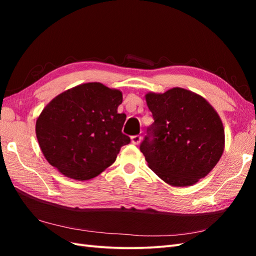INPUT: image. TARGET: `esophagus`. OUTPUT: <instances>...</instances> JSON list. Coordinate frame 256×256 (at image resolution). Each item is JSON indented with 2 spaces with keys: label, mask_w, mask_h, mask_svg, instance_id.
Returning a JSON list of instances; mask_svg holds the SVG:
<instances>
[{
  "label": "esophagus",
  "mask_w": 256,
  "mask_h": 256,
  "mask_svg": "<svg viewBox=\"0 0 256 256\" xmlns=\"http://www.w3.org/2000/svg\"><path fill=\"white\" fill-rule=\"evenodd\" d=\"M141 140H142V136H131V143L134 144V145H138V144H140Z\"/></svg>",
  "instance_id": "1"
}]
</instances>
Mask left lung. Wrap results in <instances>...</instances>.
Masks as SVG:
<instances>
[{
    "label": "left lung",
    "mask_w": 256,
    "mask_h": 256,
    "mask_svg": "<svg viewBox=\"0 0 256 256\" xmlns=\"http://www.w3.org/2000/svg\"><path fill=\"white\" fill-rule=\"evenodd\" d=\"M154 122L140 150L150 168L173 187H188L218 164L226 143L219 114L196 92L173 88L147 92Z\"/></svg>",
    "instance_id": "obj_1"
}]
</instances>
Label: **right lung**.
<instances>
[{
  "label": "right lung",
  "mask_w": 256,
  "mask_h": 256,
  "mask_svg": "<svg viewBox=\"0 0 256 256\" xmlns=\"http://www.w3.org/2000/svg\"><path fill=\"white\" fill-rule=\"evenodd\" d=\"M120 90L99 82L83 83L53 98L36 120V136L44 158L66 177L94 178L130 143L122 132L126 114Z\"/></svg>",
  "instance_id": "add662e5"
}]
</instances>
